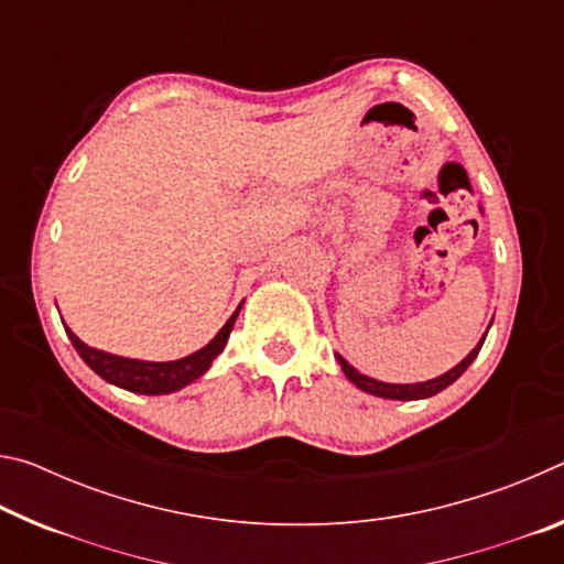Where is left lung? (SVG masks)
I'll list each match as a JSON object with an SVG mask.
<instances>
[{"instance_id": "left-lung-1", "label": "left lung", "mask_w": 564, "mask_h": 564, "mask_svg": "<svg viewBox=\"0 0 564 564\" xmlns=\"http://www.w3.org/2000/svg\"><path fill=\"white\" fill-rule=\"evenodd\" d=\"M490 326H492V323H490ZM485 336H488V330H485ZM485 336L480 338V343H477V346L470 352H467V356L460 362H457L455 368H451L447 373L437 376L433 380H423V383H383V380H376V378H368V376L358 373V370L352 368L346 358L338 356V352H336V360L340 362V368H343V373H346V378L350 380V383H356V388H360L362 393L388 398V400H423V398L437 395L447 386H453L455 380L460 378L467 368H470V362L477 358V352H480V348H482Z\"/></svg>"}]
</instances>
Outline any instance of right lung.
<instances>
[{
  "mask_svg": "<svg viewBox=\"0 0 564 564\" xmlns=\"http://www.w3.org/2000/svg\"><path fill=\"white\" fill-rule=\"evenodd\" d=\"M241 305H238V308L231 313V318L226 321V326L218 330L202 350L191 352V356L178 358V360L156 362V360L113 356V352L87 346L82 338L74 336L72 328L64 326V330L66 336H69L76 352L82 356V360L87 362L99 378L107 380V383L131 390V393H141V395H166V393H174V390L186 388L188 383H194L196 378H202L206 370L212 368V362L216 360L218 352L224 350L228 336H231L234 323L238 318V313H241Z\"/></svg>",
  "mask_w": 564,
  "mask_h": 564,
  "instance_id": "obj_1",
  "label": "right lung"
}]
</instances>
